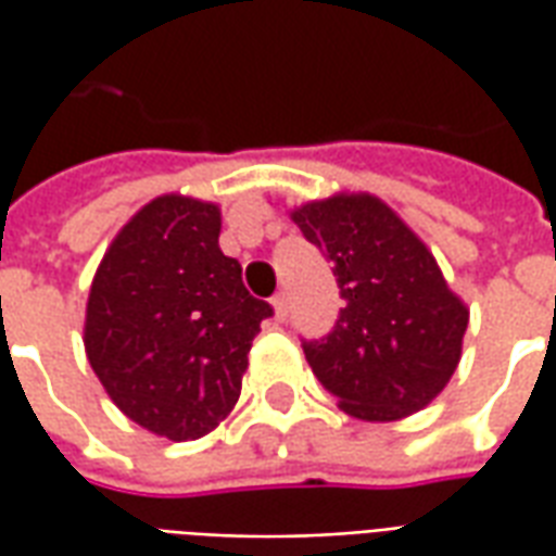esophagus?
Masks as SVG:
<instances>
[{
    "mask_svg": "<svg viewBox=\"0 0 556 556\" xmlns=\"http://www.w3.org/2000/svg\"><path fill=\"white\" fill-rule=\"evenodd\" d=\"M270 306H274V318H277V321H286V315H289V298H286V294H277V298L270 301Z\"/></svg>",
    "mask_w": 556,
    "mask_h": 556,
    "instance_id": "34e87169",
    "label": "esophagus"
}]
</instances>
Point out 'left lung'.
Wrapping results in <instances>:
<instances>
[{
	"label": "left lung",
	"mask_w": 556,
	"mask_h": 556,
	"mask_svg": "<svg viewBox=\"0 0 556 556\" xmlns=\"http://www.w3.org/2000/svg\"><path fill=\"white\" fill-rule=\"evenodd\" d=\"M327 262L345 306L303 354L337 405L363 422H396L441 396L462 361L467 303L431 250L384 199L333 193L291 207Z\"/></svg>",
	"instance_id": "1"
}]
</instances>
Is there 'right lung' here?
<instances>
[{
	"instance_id": "1",
	"label": "right lung",
	"mask_w": 556,
	"mask_h": 556,
	"mask_svg": "<svg viewBox=\"0 0 556 556\" xmlns=\"http://www.w3.org/2000/svg\"><path fill=\"white\" fill-rule=\"evenodd\" d=\"M219 205L151 199L118 229L91 279L83 345L127 419L169 441L205 438L241 396L270 315L219 250Z\"/></svg>"
}]
</instances>
